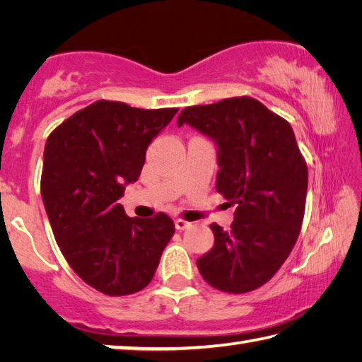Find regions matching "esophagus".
<instances>
[{
	"label": "esophagus",
	"instance_id": "1",
	"mask_svg": "<svg viewBox=\"0 0 362 362\" xmlns=\"http://www.w3.org/2000/svg\"><path fill=\"white\" fill-rule=\"evenodd\" d=\"M174 223H175L177 230H187L192 226V222H187V220H182V218H175Z\"/></svg>",
	"mask_w": 362,
	"mask_h": 362
}]
</instances>
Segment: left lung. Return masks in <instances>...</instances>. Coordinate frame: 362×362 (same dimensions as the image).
Returning a JSON list of instances; mask_svg holds the SVG:
<instances>
[{"instance_id": "left-lung-1", "label": "left lung", "mask_w": 362, "mask_h": 362, "mask_svg": "<svg viewBox=\"0 0 362 362\" xmlns=\"http://www.w3.org/2000/svg\"><path fill=\"white\" fill-rule=\"evenodd\" d=\"M183 124L217 145L216 189L238 204L230 230L211 225L214 247L196 265L218 291H254L289 257L302 226L308 168L292 127L252 97L187 107Z\"/></svg>"}]
</instances>
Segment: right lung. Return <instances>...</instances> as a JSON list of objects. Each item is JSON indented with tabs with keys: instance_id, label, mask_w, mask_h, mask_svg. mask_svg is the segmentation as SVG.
I'll return each mask as SVG.
<instances>
[{
	"instance_id": "right-lung-1",
	"label": "right lung",
	"mask_w": 362,
	"mask_h": 362,
	"mask_svg": "<svg viewBox=\"0 0 362 362\" xmlns=\"http://www.w3.org/2000/svg\"><path fill=\"white\" fill-rule=\"evenodd\" d=\"M177 112L97 100L47 137L41 196L54 236L73 272L107 296L148 286L175 231L163 212L127 217L118 199L139 179L146 148Z\"/></svg>"
}]
</instances>
